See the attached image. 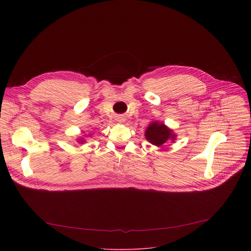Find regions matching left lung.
Here are the masks:
<instances>
[{
    "mask_svg": "<svg viewBox=\"0 0 251 251\" xmlns=\"http://www.w3.org/2000/svg\"><path fill=\"white\" fill-rule=\"evenodd\" d=\"M175 135H173L172 131L164 124H160L157 122H153L151 124L146 131V138L154 146H162L169 138L174 139Z\"/></svg>",
    "mask_w": 251,
    "mask_h": 251,
    "instance_id": "1",
    "label": "left lung"
}]
</instances>
